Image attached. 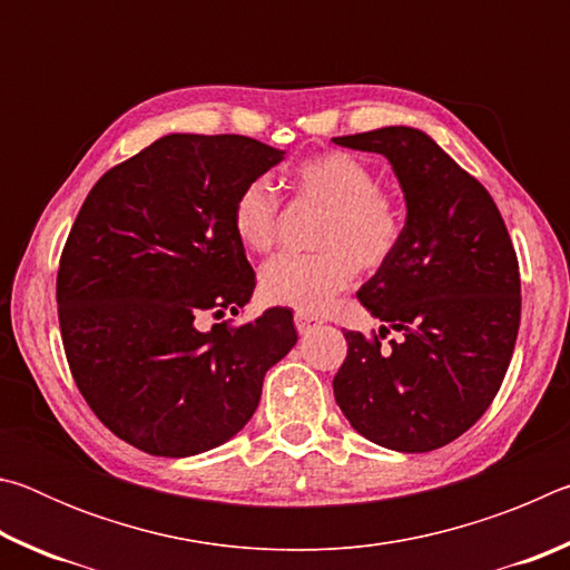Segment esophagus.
Listing matches in <instances>:
<instances>
[{
	"label": "esophagus",
	"instance_id": "34e87169",
	"mask_svg": "<svg viewBox=\"0 0 570 570\" xmlns=\"http://www.w3.org/2000/svg\"><path fill=\"white\" fill-rule=\"evenodd\" d=\"M294 324H296V332H298V334H308L312 330H316V326H320L322 322L316 320V316H312V314L296 312V314H294Z\"/></svg>",
	"mask_w": 570,
	"mask_h": 570
}]
</instances>
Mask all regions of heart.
<instances>
[{"mask_svg":"<svg viewBox=\"0 0 570 570\" xmlns=\"http://www.w3.org/2000/svg\"><path fill=\"white\" fill-rule=\"evenodd\" d=\"M298 200L324 206L316 228V254H282L262 268L268 302L324 312L354 282L356 268L384 266L402 240L404 218L394 198L380 188L377 173L344 150H326L298 160L288 173ZM278 196L268 180L254 178L230 206V226L246 248L264 254L278 234Z\"/></svg>","mask_w":570,"mask_h":570,"instance_id":"obj_1","label":"heart"}]
</instances>
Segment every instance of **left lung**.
<instances>
[{
	"label": "left lung",
	"instance_id": "8db88e82",
	"mask_svg": "<svg viewBox=\"0 0 570 570\" xmlns=\"http://www.w3.org/2000/svg\"><path fill=\"white\" fill-rule=\"evenodd\" d=\"M380 153L404 193L402 240L356 296L392 350L346 332L334 400L374 445L430 452L475 424L500 390L520 326L515 248L495 200L428 132L404 125L344 135Z\"/></svg>",
	"mask_w": 570,
	"mask_h": 570
}]
</instances>
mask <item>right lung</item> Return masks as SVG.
<instances>
[{"mask_svg": "<svg viewBox=\"0 0 570 570\" xmlns=\"http://www.w3.org/2000/svg\"><path fill=\"white\" fill-rule=\"evenodd\" d=\"M284 150L246 135H163L95 183L57 272V314L77 390L112 435L190 458L244 430L264 377L296 344L286 308L244 326L256 276L230 206Z\"/></svg>", "mask_w": 570, "mask_h": 570, "instance_id": "right-lung-1", "label": "right lung"}]
</instances>
